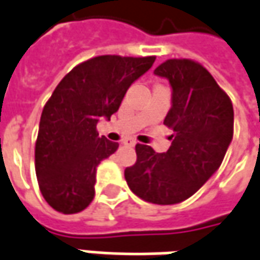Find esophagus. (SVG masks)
Returning a JSON list of instances; mask_svg holds the SVG:
<instances>
[{
  "label": "esophagus",
  "mask_w": 260,
  "mask_h": 260,
  "mask_svg": "<svg viewBox=\"0 0 260 260\" xmlns=\"http://www.w3.org/2000/svg\"><path fill=\"white\" fill-rule=\"evenodd\" d=\"M124 144L128 146V147H134L136 146V141L132 140V139H127V140H124Z\"/></svg>",
  "instance_id": "obj_1"
}]
</instances>
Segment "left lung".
<instances>
[{
	"mask_svg": "<svg viewBox=\"0 0 260 260\" xmlns=\"http://www.w3.org/2000/svg\"><path fill=\"white\" fill-rule=\"evenodd\" d=\"M154 73L173 89L164 119L174 132L173 143L167 153L137 144V161L124 170V178L141 200L173 205L195 194L219 168L234 136V107L212 75L191 59H168Z\"/></svg>",
	"mask_w": 260,
	"mask_h": 260,
	"instance_id": "obj_1",
	"label": "left lung"
}]
</instances>
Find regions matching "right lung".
I'll return each mask as SVG.
<instances>
[{
    "label": "right lung",
    "instance_id": "right-lung-1",
    "mask_svg": "<svg viewBox=\"0 0 260 260\" xmlns=\"http://www.w3.org/2000/svg\"><path fill=\"white\" fill-rule=\"evenodd\" d=\"M155 56L103 55L75 66L46 102L35 144V171L45 201L62 214L83 211L94 198L96 167L119 144L99 137L100 117L110 120L127 89Z\"/></svg>",
    "mask_w": 260,
    "mask_h": 260
}]
</instances>
